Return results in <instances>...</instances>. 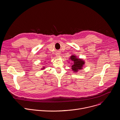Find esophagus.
Here are the masks:
<instances>
[{"label": "esophagus", "instance_id": "obj_1", "mask_svg": "<svg viewBox=\"0 0 120 120\" xmlns=\"http://www.w3.org/2000/svg\"><path fill=\"white\" fill-rule=\"evenodd\" d=\"M60 54L59 53H57L56 54V56L57 58H59L60 56Z\"/></svg>", "mask_w": 120, "mask_h": 120}]
</instances>
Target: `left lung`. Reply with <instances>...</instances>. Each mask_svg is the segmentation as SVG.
I'll list each match as a JSON object with an SVG mask.
<instances>
[{"mask_svg":"<svg viewBox=\"0 0 120 120\" xmlns=\"http://www.w3.org/2000/svg\"><path fill=\"white\" fill-rule=\"evenodd\" d=\"M71 61V68L75 73L78 72L82 69L83 66L85 64V61L82 58H79L77 56L72 55L69 59ZM69 63V62L68 61Z\"/></svg>","mask_w":120,"mask_h":120,"instance_id":"obj_1","label":"left lung"}]
</instances>
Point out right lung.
Segmentation results:
<instances>
[{"instance_id": "right-lung-1", "label": "right lung", "mask_w": 120, "mask_h": 120, "mask_svg": "<svg viewBox=\"0 0 120 120\" xmlns=\"http://www.w3.org/2000/svg\"><path fill=\"white\" fill-rule=\"evenodd\" d=\"M45 66H43V67H42V68H41V70H42L45 69Z\"/></svg>"}]
</instances>
